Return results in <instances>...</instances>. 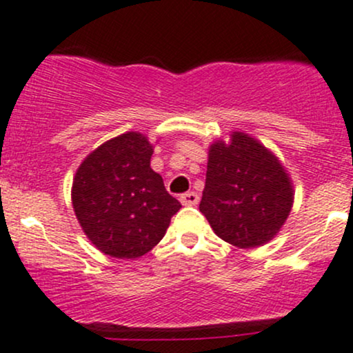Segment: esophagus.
<instances>
[{
  "label": "esophagus",
  "mask_w": 353,
  "mask_h": 353,
  "mask_svg": "<svg viewBox=\"0 0 353 353\" xmlns=\"http://www.w3.org/2000/svg\"><path fill=\"white\" fill-rule=\"evenodd\" d=\"M198 200H200V196L195 192H187L180 196L181 205H185V207H193V205L198 203Z\"/></svg>",
  "instance_id": "34e87169"
}]
</instances>
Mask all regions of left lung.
I'll return each mask as SVG.
<instances>
[{"label":"left lung","mask_w":353,"mask_h":353,"mask_svg":"<svg viewBox=\"0 0 353 353\" xmlns=\"http://www.w3.org/2000/svg\"><path fill=\"white\" fill-rule=\"evenodd\" d=\"M294 195L282 161L248 133L210 145L200 212L221 240L239 248L268 243L290 215Z\"/></svg>","instance_id":"left-lung-1"}]
</instances>
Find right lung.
<instances>
[{
  "mask_svg": "<svg viewBox=\"0 0 353 353\" xmlns=\"http://www.w3.org/2000/svg\"><path fill=\"white\" fill-rule=\"evenodd\" d=\"M152 155L148 137L126 132L93 150L74 173V215L105 255L133 260L148 253L181 208L150 166Z\"/></svg>",
  "mask_w": 353,
  "mask_h": 353,
  "instance_id": "add662e5",
  "label": "right lung"
}]
</instances>
